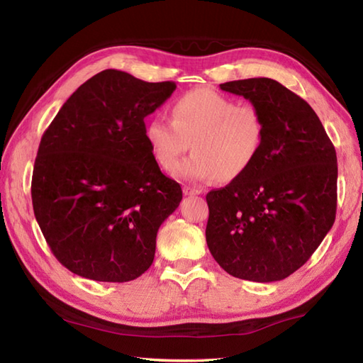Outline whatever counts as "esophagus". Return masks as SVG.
<instances>
[{"label": "esophagus", "instance_id": "obj_1", "mask_svg": "<svg viewBox=\"0 0 363 363\" xmlns=\"http://www.w3.org/2000/svg\"><path fill=\"white\" fill-rule=\"evenodd\" d=\"M184 195H199L201 194V189H195V187H190V186H184L182 187Z\"/></svg>", "mask_w": 363, "mask_h": 363}]
</instances>
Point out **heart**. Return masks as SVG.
<instances>
[{
  "mask_svg": "<svg viewBox=\"0 0 363 363\" xmlns=\"http://www.w3.org/2000/svg\"><path fill=\"white\" fill-rule=\"evenodd\" d=\"M265 117L256 104L237 103L212 89H196L176 99L172 120L154 115L145 138L157 165L172 168L188 143L194 154L173 169L177 177L229 182L242 176L265 142Z\"/></svg>",
  "mask_w": 363,
  "mask_h": 363,
  "instance_id": "b5f03b06",
  "label": "heart"
}]
</instances>
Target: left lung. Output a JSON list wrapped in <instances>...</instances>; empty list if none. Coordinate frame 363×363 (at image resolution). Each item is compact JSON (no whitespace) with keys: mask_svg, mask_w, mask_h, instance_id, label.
I'll list each match as a JSON object with an SVG mask.
<instances>
[{"mask_svg":"<svg viewBox=\"0 0 363 363\" xmlns=\"http://www.w3.org/2000/svg\"><path fill=\"white\" fill-rule=\"evenodd\" d=\"M220 89L256 104L265 142L254 164L206 195V242L230 276L274 282L311 259L337 211V154L318 115L274 79L251 78Z\"/></svg>","mask_w":363,"mask_h":363,"instance_id":"left-lung-1","label":"left lung"}]
</instances>
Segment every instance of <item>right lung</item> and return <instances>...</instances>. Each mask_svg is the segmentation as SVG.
<instances>
[{"label":"right lung","instance_id":"1","mask_svg":"<svg viewBox=\"0 0 363 363\" xmlns=\"http://www.w3.org/2000/svg\"><path fill=\"white\" fill-rule=\"evenodd\" d=\"M176 84L120 70L86 81L60 107L38 145L30 195L51 252L72 273L128 282L154 260L162 223L182 199L145 138V117Z\"/></svg>","mask_w":363,"mask_h":363}]
</instances>
